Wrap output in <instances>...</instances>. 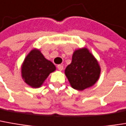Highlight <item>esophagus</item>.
<instances>
[{"instance_id": "obj_1", "label": "esophagus", "mask_w": 126, "mask_h": 126, "mask_svg": "<svg viewBox=\"0 0 126 126\" xmlns=\"http://www.w3.org/2000/svg\"><path fill=\"white\" fill-rule=\"evenodd\" d=\"M57 67H58V69L59 71H62V70L63 69V65H61V64H60V65H58V66H57Z\"/></svg>"}]
</instances>
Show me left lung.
I'll return each instance as SVG.
<instances>
[{"label":"left lung","mask_w":126,"mask_h":126,"mask_svg":"<svg viewBox=\"0 0 126 126\" xmlns=\"http://www.w3.org/2000/svg\"><path fill=\"white\" fill-rule=\"evenodd\" d=\"M65 74L74 89L84 90L97 82L100 68L94 57L83 48L74 52L72 62L66 67Z\"/></svg>","instance_id":"8db88e82"}]
</instances>
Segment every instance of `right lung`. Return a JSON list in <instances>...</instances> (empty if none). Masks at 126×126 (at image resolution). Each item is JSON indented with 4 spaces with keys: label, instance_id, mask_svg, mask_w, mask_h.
Segmentation results:
<instances>
[{
    "label": "right lung",
    "instance_id": "obj_1",
    "mask_svg": "<svg viewBox=\"0 0 126 126\" xmlns=\"http://www.w3.org/2000/svg\"><path fill=\"white\" fill-rule=\"evenodd\" d=\"M55 70V65L45 58L40 50L35 49L26 57L21 67V74L24 81L28 85L37 88Z\"/></svg>",
    "mask_w": 126,
    "mask_h": 126
}]
</instances>
